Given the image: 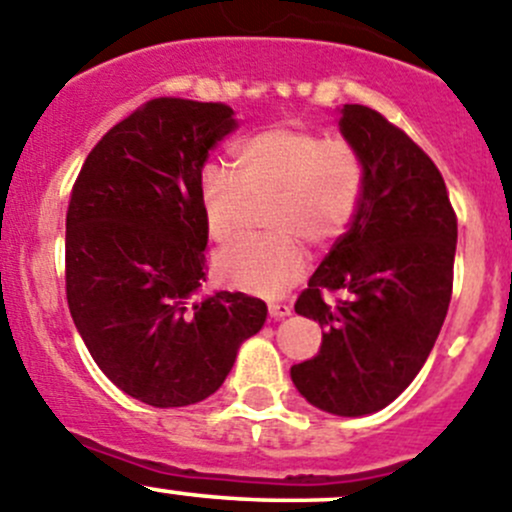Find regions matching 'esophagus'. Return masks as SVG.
I'll return each instance as SVG.
<instances>
[{
	"label": "esophagus",
	"mask_w": 512,
	"mask_h": 512,
	"mask_svg": "<svg viewBox=\"0 0 512 512\" xmlns=\"http://www.w3.org/2000/svg\"><path fill=\"white\" fill-rule=\"evenodd\" d=\"M289 312H292V307H289V304H285V302H272L270 304V317L282 319V317H287Z\"/></svg>",
	"instance_id": "1"
}]
</instances>
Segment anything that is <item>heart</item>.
I'll return each instance as SVG.
<instances>
[{
  "label": "heart",
  "mask_w": 512,
  "mask_h": 512,
  "mask_svg": "<svg viewBox=\"0 0 512 512\" xmlns=\"http://www.w3.org/2000/svg\"><path fill=\"white\" fill-rule=\"evenodd\" d=\"M235 168L237 175L218 163L200 170L198 198L208 235L232 240L265 203L270 232L220 250L215 275L242 292L275 297L307 267L302 242L329 247L347 232L364 190V160L342 136L272 126L235 148Z\"/></svg>",
  "instance_id": "b5f03b06"
}]
</instances>
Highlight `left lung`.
<instances>
[{
    "instance_id": "1",
    "label": "left lung",
    "mask_w": 512,
    "mask_h": 512,
    "mask_svg": "<svg viewBox=\"0 0 512 512\" xmlns=\"http://www.w3.org/2000/svg\"><path fill=\"white\" fill-rule=\"evenodd\" d=\"M344 138L364 160L349 230L294 302L324 329L314 359L292 366L299 394L337 416L389 406L426 364L453 292L458 220L441 170L374 108L347 103ZM343 297L327 303L323 294Z\"/></svg>"
}]
</instances>
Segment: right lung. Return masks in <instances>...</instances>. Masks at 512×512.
Instances as JSON below:
<instances>
[{
  "mask_svg": "<svg viewBox=\"0 0 512 512\" xmlns=\"http://www.w3.org/2000/svg\"><path fill=\"white\" fill-rule=\"evenodd\" d=\"M232 108L151 98L81 165L66 210V302L98 369L158 409L223 386L267 304L242 292L190 302L205 282L208 227L198 180L237 128Z\"/></svg>",
  "mask_w": 512,
  "mask_h": 512,
  "instance_id": "add662e5",
  "label": "right lung"
}]
</instances>
